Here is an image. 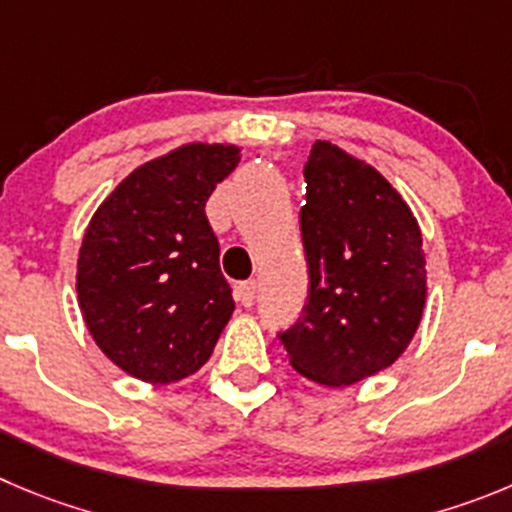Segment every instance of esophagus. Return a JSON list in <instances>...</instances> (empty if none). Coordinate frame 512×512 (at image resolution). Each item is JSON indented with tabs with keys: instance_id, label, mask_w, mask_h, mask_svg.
<instances>
[{
	"instance_id": "obj_1",
	"label": "esophagus",
	"mask_w": 512,
	"mask_h": 512,
	"mask_svg": "<svg viewBox=\"0 0 512 512\" xmlns=\"http://www.w3.org/2000/svg\"><path fill=\"white\" fill-rule=\"evenodd\" d=\"M255 298H257V283H255V280H247V283L237 285V300H240L245 308H250V305L255 303Z\"/></svg>"
}]
</instances>
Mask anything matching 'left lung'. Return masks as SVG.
Masks as SVG:
<instances>
[{
	"label": "left lung",
	"mask_w": 512,
	"mask_h": 512,
	"mask_svg": "<svg viewBox=\"0 0 512 512\" xmlns=\"http://www.w3.org/2000/svg\"><path fill=\"white\" fill-rule=\"evenodd\" d=\"M303 174L308 303L280 341L300 376L338 389L412 343L427 303L422 229L386 176L336 143L315 141Z\"/></svg>",
	"instance_id": "8db88e82"
}]
</instances>
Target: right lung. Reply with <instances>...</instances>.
I'll use <instances>...</instances> for the list:
<instances>
[{
	"mask_svg": "<svg viewBox=\"0 0 512 512\" xmlns=\"http://www.w3.org/2000/svg\"><path fill=\"white\" fill-rule=\"evenodd\" d=\"M234 143H184L133 169L103 199L78 255V305L100 351L128 376L197 374L234 300L204 207L240 164Z\"/></svg>",
	"mask_w": 512,
	"mask_h": 512,
	"instance_id": "right-lung-1",
	"label": "right lung"
}]
</instances>
